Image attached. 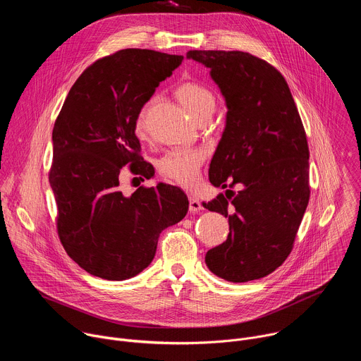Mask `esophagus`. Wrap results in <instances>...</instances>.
<instances>
[{
  "instance_id": "obj_1",
  "label": "esophagus",
  "mask_w": 361,
  "mask_h": 361,
  "mask_svg": "<svg viewBox=\"0 0 361 361\" xmlns=\"http://www.w3.org/2000/svg\"><path fill=\"white\" fill-rule=\"evenodd\" d=\"M188 210H190L191 213H198V212L204 210V207H202V204H201V201H200L198 198H195V197H190V205H188Z\"/></svg>"
}]
</instances>
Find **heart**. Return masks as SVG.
<instances>
[{
	"instance_id": "obj_1",
	"label": "heart",
	"mask_w": 361,
	"mask_h": 361,
	"mask_svg": "<svg viewBox=\"0 0 361 361\" xmlns=\"http://www.w3.org/2000/svg\"><path fill=\"white\" fill-rule=\"evenodd\" d=\"M177 97L184 109L194 118L213 111L216 99L213 92L198 82L184 81L177 87ZM147 116V107H144L137 117L135 130L137 133L144 131ZM205 160V149L202 148H176L169 151L159 161L160 173L171 181L183 185L192 187L197 184L201 166Z\"/></svg>"
}]
</instances>
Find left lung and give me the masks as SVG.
I'll return each mask as SVG.
<instances>
[{"instance_id": "1", "label": "left lung", "mask_w": 361, "mask_h": 361, "mask_svg": "<svg viewBox=\"0 0 361 361\" xmlns=\"http://www.w3.org/2000/svg\"><path fill=\"white\" fill-rule=\"evenodd\" d=\"M187 59L210 68L227 106L210 183L241 185L204 202L230 224L227 240L207 251L205 264L231 283L266 277L291 252L310 198V152L298 110L284 77L259 57L194 49Z\"/></svg>"}]
</instances>
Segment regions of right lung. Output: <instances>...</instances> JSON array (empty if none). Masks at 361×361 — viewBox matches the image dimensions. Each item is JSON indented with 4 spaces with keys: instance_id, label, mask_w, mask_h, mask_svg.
Segmentation results:
<instances>
[{
    "instance_id": "1",
    "label": "right lung",
    "mask_w": 361,
    "mask_h": 361,
    "mask_svg": "<svg viewBox=\"0 0 361 361\" xmlns=\"http://www.w3.org/2000/svg\"><path fill=\"white\" fill-rule=\"evenodd\" d=\"M183 56L126 48L97 60L71 87L53 130L49 184L57 202L63 247L87 273L121 281L141 273L156 255L163 230L181 221L188 198L159 183L131 195L120 190L128 164L145 178L135 121L159 84Z\"/></svg>"
}]
</instances>
